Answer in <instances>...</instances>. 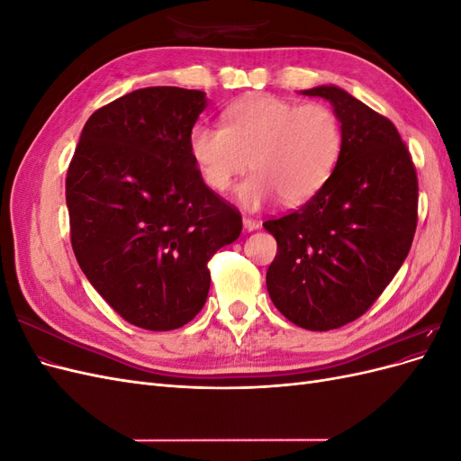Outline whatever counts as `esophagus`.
Here are the masks:
<instances>
[{
	"label": "esophagus",
	"mask_w": 461,
	"mask_h": 461,
	"mask_svg": "<svg viewBox=\"0 0 461 461\" xmlns=\"http://www.w3.org/2000/svg\"><path fill=\"white\" fill-rule=\"evenodd\" d=\"M242 225H244V230L252 232V230H258V229H259V221H256V219H252V217H244V219H242Z\"/></svg>",
	"instance_id": "1"
}]
</instances>
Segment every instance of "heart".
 <instances>
[{
	"label": "heart",
	"instance_id": "1",
	"mask_svg": "<svg viewBox=\"0 0 461 461\" xmlns=\"http://www.w3.org/2000/svg\"><path fill=\"white\" fill-rule=\"evenodd\" d=\"M222 127L196 124L190 132V156L205 185L227 192L249 212L281 198L285 205H302L327 185L344 146L342 122L330 105L296 104L259 94L232 104L222 113Z\"/></svg>",
	"mask_w": 461,
	"mask_h": 461
}]
</instances>
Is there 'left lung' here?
I'll return each instance as SVG.
<instances>
[{"mask_svg": "<svg viewBox=\"0 0 461 461\" xmlns=\"http://www.w3.org/2000/svg\"><path fill=\"white\" fill-rule=\"evenodd\" d=\"M325 97L342 122L337 169L296 212L263 222L276 239L267 290L292 323L330 330L364 315L408 258L417 227V175L386 117L339 86Z\"/></svg>", "mask_w": 461, "mask_h": 461, "instance_id": "8db88e82", "label": "left lung"}]
</instances>
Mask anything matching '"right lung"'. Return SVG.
Returning <instances> with one entry per match:
<instances>
[{"instance_id": "add662e5", "label": "right lung", "mask_w": 461, "mask_h": 461, "mask_svg": "<svg viewBox=\"0 0 461 461\" xmlns=\"http://www.w3.org/2000/svg\"><path fill=\"white\" fill-rule=\"evenodd\" d=\"M205 92L134 90L90 115L67 171L82 273L124 321L173 330L207 300V261L239 239L240 212L209 190L190 156Z\"/></svg>"}]
</instances>
